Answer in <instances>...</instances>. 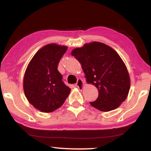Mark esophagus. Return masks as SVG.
Wrapping results in <instances>:
<instances>
[{"mask_svg":"<svg viewBox=\"0 0 151 151\" xmlns=\"http://www.w3.org/2000/svg\"><path fill=\"white\" fill-rule=\"evenodd\" d=\"M76 86H77V87L79 88V89H83L84 88V82L82 81V79H78V81H77V83L76 84Z\"/></svg>","mask_w":151,"mask_h":151,"instance_id":"1","label":"esophagus"}]
</instances>
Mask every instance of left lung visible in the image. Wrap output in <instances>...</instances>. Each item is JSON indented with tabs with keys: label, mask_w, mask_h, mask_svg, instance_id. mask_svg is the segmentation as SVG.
<instances>
[{
	"label": "left lung",
	"mask_w": 151,
	"mask_h": 151,
	"mask_svg": "<svg viewBox=\"0 0 151 151\" xmlns=\"http://www.w3.org/2000/svg\"><path fill=\"white\" fill-rule=\"evenodd\" d=\"M81 64L87 83L98 88V98L91 105L107 112L120 106L129 94L131 81L118 53L104 43L93 42L71 51Z\"/></svg>",
	"instance_id": "8db88e82"
}]
</instances>
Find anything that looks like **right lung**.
Wrapping results in <instances>:
<instances>
[{
	"instance_id": "1",
	"label": "right lung",
	"mask_w": 151,
	"mask_h": 151,
	"mask_svg": "<svg viewBox=\"0 0 151 151\" xmlns=\"http://www.w3.org/2000/svg\"><path fill=\"white\" fill-rule=\"evenodd\" d=\"M67 50V46L55 43L45 45L37 51L27 67L23 79L24 95L41 112L50 113L60 108L71 91L58 70Z\"/></svg>"
}]
</instances>
